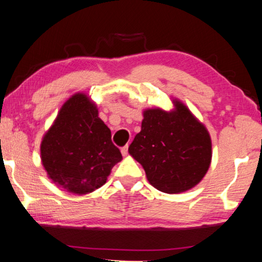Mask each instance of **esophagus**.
Returning <instances> with one entry per match:
<instances>
[{"instance_id":"1","label":"esophagus","mask_w":262,"mask_h":262,"mask_svg":"<svg viewBox=\"0 0 262 262\" xmlns=\"http://www.w3.org/2000/svg\"><path fill=\"white\" fill-rule=\"evenodd\" d=\"M127 148H128L127 145H125V146L121 148V152H122V154H123V157H126V156H127Z\"/></svg>"}]
</instances>
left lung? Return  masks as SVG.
Masks as SVG:
<instances>
[{
	"label": "left lung",
	"instance_id": "1",
	"mask_svg": "<svg viewBox=\"0 0 262 262\" xmlns=\"http://www.w3.org/2000/svg\"><path fill=\"white\" fill-rule=\"evenodd\" d=\"M174 108L143 111L141 130L128 146L143 166L147 181L166 194H180L197 186L211 164V137L202 122L177 97Z\"/></svg>",
	"mask_w": 262,
	"mask_h": 262
}]
</instances>
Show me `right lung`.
Returning <instances> with one entry per match:
<instances>
[{"label": "right lung", "mask_w": 262, "mask_h": 262, "mask_svg": "<svg viewBox=\"0 0 262 262\" xmlns=\"http://www.w3.org/2000/svg\"><path fill=\"white\" fill-rule=\"evenodd\" d=\"M122 159L110 128L98 117L97 104L82 92L63 103L41 138L40 160L47 178L72 194L101 188Z\"/></svg>", "instance_id": "right-lung-1"}]
</instances>
